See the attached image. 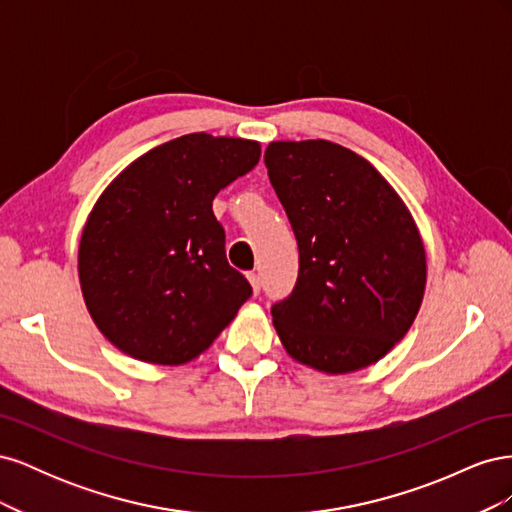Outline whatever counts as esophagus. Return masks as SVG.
Segmentation results:
<instances>
[{
	"label": "esophagus",
	"instance_id": "esophagus-1",
	"mask_svg": "<svg viewBox=\"0 0 512 512\" xmlns=\"http://www.w3.org/2000/svg\"><path fill=\"white\" fill-rule=\"evenodd\" d=\"M247 280H250L254 294H258L260 292V277H258V273H254V271L247 273Z\"/></svg>",
	"mask_w": 512,
	"mask_h": 512
}]
</instances>
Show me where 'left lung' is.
<instances>
[{"label": "left lung", "mask_w": 512, "mask_h": 512, "mask_svg": "<svg viewBox=\"0 0 512 512\" xmlns=\"http://www.w3.org/2000/svg\"><path fill=\"white\" fill-rule=\"evenodd\" d=\"M273 190L299 243L292 294L271 307L294 361L322 374L378 363L410 331L427 256L410 209L378 170L331 141H273Z\"/></svg>", "instance_id": "8db88e82"}]
</instances>
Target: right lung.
Segmentation results:
<instances>
[{
    "instance_id": "obj_1",
    "label": "right lung",
    "mask_w": 512,
    "mask_h": 512,
    "mask_svg": "<svg viewBox=\"0 0 512 512\" xmlns=\"http://www.w3.org/2000/svg\"><path fill=\"white\" fill-rule=\"evenodd\" d=\"M258 160V141L194 132L143 153L106 185L81 232L79 282L91 320L123 354L190 363L250 299L211 207Z\"/></svg>"
}]
</instances>
